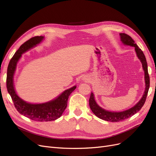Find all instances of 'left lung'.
Returning <instances> with one entry per match:
<instances>
[{
  "mask_svg": "<svg viewBox=\"0 0 156 156\" xmlns=\"http://www.w3.org/2000/svg\"><path fill=\"white\" fill-rule=\"evenodd\" d=\"M120 35L121 41L123 42L125 45H131L135 48L136 55H137L138 58L140 59L141 62H142L143 68L144 71L146 88L143 98H141V100L138 102V103H136V105H135L133 107L129 108L128 110L119 112H110L105 111V109H103L102 108H101L97 104L96 102L95 101V100H94V94L92 92H91L90 97L89 99V105L91 108L92 111L93 112L94 115L98 118H100V119L109 122H120L122 120H124L132 116L133 115H135V113L139 112L144 104L150 87V77L148 72L147 62H146L145 56L143 53V51L139 48L137 45L135 44L133 40L131 38V36L125 34V33H120Z\"/></svg>",
  "mask_w": 156,
  "mask_h": 156,
  "instance_id": "left-lung-1",
  "label": "left lung"
}]
</instances>
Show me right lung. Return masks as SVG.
<instances>
[{
  "instance_id": "obj_1",
  "label": "right lung",
  "mask_w": 156,
  "mask_h": 156,
  "mask_svg": "<svg viewBox=\"0 0 156 156\" xmlns=\"http://www.w3.org/2000/svg\"><path fill=\"white\" fill-rule=\"evenodd\" d=\"M43 39V36H34L20 46L9 62L6 77L8 92L10 94L17 111L32 120L37 122L53 121L60 118L67 107L69 95L76 88L75 86L73 87L65 90L55 100L42 104H30L22 100L17 96L14 90L13 83V74L16 68L17 61L23 53L40 44Z\"/></svg>"
}]
</instances>
